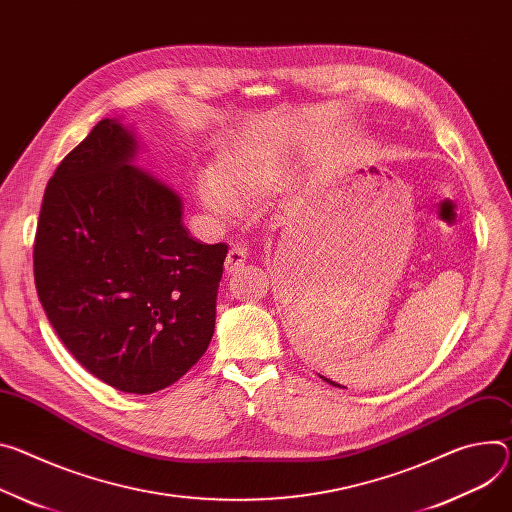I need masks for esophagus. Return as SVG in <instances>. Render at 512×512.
Listing matches in <instances>:
<instances>
[{"label": "esophagus", "instance_id": "obj_1", "mask_svg": "<svg viewBox=\"0 0 512 512\" xmlns=\"http://www.w3.org/2000/svg\"><path fill=\"white\" fill-rule=\"evenodd\" d=\"M245 259H247V247L232 245L224 259V267L228 273H237L245 265Z\"/></svg>", "mask_w": 512, "mask_h": 512}]
</instances>
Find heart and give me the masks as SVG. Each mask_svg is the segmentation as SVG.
I'll list each match as a JSON object with an SVG mask.
<instances>
[{
	"mask_svg": "<svg viewBox=\"0 0 512 512\" xmlns=\"http://www.w3.org/2000/svg\"><path fill=\"white\" fill-rule=\"evenodd\" d=\"M286 173L273 155L253 149L226 153L214 171H202L196 179L200 204L216 218H237L243 208L269 200L284 188Z\"/></svg>",
	"mask_w": 512,
	"mask_h": 512,
	"instance_id": "heart-1",
	"label": "heart"
}]
</instances>
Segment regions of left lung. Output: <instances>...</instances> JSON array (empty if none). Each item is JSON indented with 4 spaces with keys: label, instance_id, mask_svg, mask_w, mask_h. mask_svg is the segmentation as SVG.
Returning a JSON list of instances; mask_svg holds the SVG:
<instances>
[{
    "label": "left lung",
    "instance_id": "8db88e82",
    "mask_svg": "<svg viewBox=\"0 0 512 512\" xmlns=\"http://www.w3.org/2000/svg\"><path fill=\"white\" fill-rule=\"evenodd\" d=\"M322 380H327V378H322ZM327 382H329V384H333V386H337V388H341L339 384H335V382H331V380H327Z\"/></svg>",
    "mask_w": 512,
    "mask_h": 512
}]
</instances>
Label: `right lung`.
<instances>
[{
	"instance_id": "1",
	"label": "right lung",
	"mask_w": 512,
	"mask_h": 512,
	"mask_svg": "<svg viewBox=\"0 0 512 512\" xmlns=\"http://www.w3.org/2000/svg\"><path fill=\"white\" fill-rule=\"evenodd\" d=\"M136 151L134 134L106 118L59 163L36 226L34 282L91 376L153 394L206 353L228 247L190 237L179 196L132 165Z\"/></svg>"
}]
</instances>
